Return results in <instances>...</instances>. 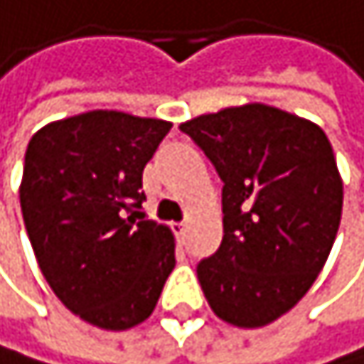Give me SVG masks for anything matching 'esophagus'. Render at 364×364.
<instances>
[{
	"label": "esophagus",
	"instance_id": "esophagus-1",
	"mask_svg": "<svg viewBox=\"0 0 364 364\" xmlns=\"http://www.w3.org/2000/svg\"><path fill=\"white\" fill-rule=\"evenodd\" d=\"M172 232H174V236H176V243H178V245H183V243H186V234H188V225H186V223H174V225H172Z\"/></svg>",
	"mask_w": 364,
	"mask_h": 364
}]
</instances>
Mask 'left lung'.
<instances>
[{"label":"left lung","instance_id":"8db88e82","mask_svg":"<svg viewBox=\"0 0 364 364\" xmlns=\"http://www.w3.org/2000/svg\"><path fill=\"white\" fill-rule=\"evenodd\" d=\"M223 181V241L196 265L218 318L263 327L321 274L343 212V181L316 123L250 103L178 126Z\"/></svg>","mask_w":364,"mask_h":364}]
</instances>
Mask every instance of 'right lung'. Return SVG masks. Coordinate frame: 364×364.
Wrapping results in <instances>:
<instances>
[{
  "instance_id": "obj_1",
  "label": "right lung",
  "mask_w": 364,
  "mask_h": 364,
  "mask_svg": "<svg viewBox=\"0 0 364 364\" xmlns=\"http://www.w3.org/2000/svg\"><path fill=\"white\" fill-rule=\"evenodd\" d=\"M172 123L92 110L26 148L21 214L59 301L101 329L146 321L174 269V236L143 216V168Z\"/></svg>"
}]
</instances>
